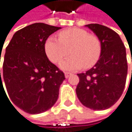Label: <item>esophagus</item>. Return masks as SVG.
Masks as SVG:
<instances>
[{
    "label": "esophagus",
    "mask_w": 132,
    "mask_h": 132,
    "mask_svg": "<svg viewBox=\"0 0 132 132\" xmlns=\"http://www.w3.org/2000/svg\"><path fill=\"white\" fill-rule=\"evenodd\" d=\"M70 75H71L70 73H67H67H65V78H68Z\"/></svg>",
    "instance_id": "1"
}]
</instances>
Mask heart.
<instances>
[{"label": "heart", "mask_w": 132, "mask_h": 132, "mask_svg": "<svg viewBox=\"0 0 132 132\" xmlns=\"http://www.w3.org/2000/svg\"><path fill=\"white\" fill-rule=\"evenodd\" d=\"M71 56L60 63L65 70H77L82 67L90 68L97 63L102 51L100 38L87 30L72 28L60 31L58 39L49 37L45 43V52L53 63H59L68 54Z\"/></svg>", "instance_id": "heart-1"}]
</instances>
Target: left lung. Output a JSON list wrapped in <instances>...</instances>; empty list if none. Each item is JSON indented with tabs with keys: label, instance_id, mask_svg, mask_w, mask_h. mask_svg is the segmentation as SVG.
Segmentation results:
<instances>
[{
	"label": "left lung",
	"instance_id": "left-lung-1",
	"mask_svg": "<svg viewBox=\"0 0 132 132\" xmlns=\"http://www.w3.org/2000/svg\"><path fill=\"white\" fill-rule=\"evenodd\" d=\"M100 38L101 55L95 65L78 73L77 95L85 107L105 110L121 97L126 83L128 63L126 49L120 36L112 29L99 24H87Z\"/></svg>",
	"mask_w": 132,
	"mask_h": 132
}]
</instances>
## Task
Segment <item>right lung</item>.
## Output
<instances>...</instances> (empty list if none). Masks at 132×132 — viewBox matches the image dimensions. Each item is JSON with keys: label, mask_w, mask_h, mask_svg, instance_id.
<instances>
[{"label": "right lung", "mask_w": 132, "mask_h": 132, "mask_svg": "<svg viewBox=\"0 0 132 132\" xmlns=\"http://www.w3.org/2000/svg\"><path fill=\"white\" fill-rule=\"evenodd\" d=\"M60 28L45 23L30 24L16 31L6 48L0 87L4 82L12 102L28 114L51 108L65 79L45 52V41Z\"/></svg>", "instance_id": "1"}]
</instances>
